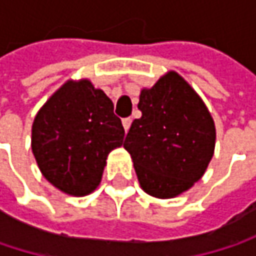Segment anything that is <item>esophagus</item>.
I'll use <instances>...</instances> for the list:
<instances>
[{
  "label": "esophagus",
  "instance_id": "1",
  "mask_svg": "<svg viewBox=\"0 0 256 256\" xmlns=\"http://www.w3.org/2000/svg\"><path fill=\"white\" fill-rule=\"evenodd\" d=\"M130 124H132V118H124V120H123V128H124L126 132L130 128Z\"/></svg>",
  "mask_w": 256,
  "mask_h": 256
}]
</instances>
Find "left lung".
<instances>
[{"mask_svg":"<svg viewBox=\"0 0 256 256\" xmlns=\"http://www.w3.org/2000/svg\"><path fill=\"white\" fill-rule=\"evenodd\" d=\"M138 108L142 117L132 123L123 146L140 188L157 198H174L204 175L215 151L214 118L175 71L144 87Z\"/></svg>","mask_w":256,"mask_h":256,"instance_id":"obj_1","label":"left lung"}]
</instances>
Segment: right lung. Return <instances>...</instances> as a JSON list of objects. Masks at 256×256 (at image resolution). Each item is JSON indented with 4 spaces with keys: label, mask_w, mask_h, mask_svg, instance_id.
<instances>
[{
    "label": "right lung",
    "mask_w": 256,
    "mask_h": 256,
    "mask_svg": "<svg viewBox=\"0 0 256 256\" xmlns=\"http://www.w3.org/2000/svg\"><path fill=\"white\" fill-rule=\"evenodd\" d=\"M123 138L112 100L81 78L68 80L40 108L30 146L44 178L65 194L82 197L99 186L108 154Z\"/></svg>",
    "instance_id": "right-lung-1"
}]
</instances>
